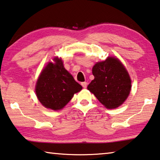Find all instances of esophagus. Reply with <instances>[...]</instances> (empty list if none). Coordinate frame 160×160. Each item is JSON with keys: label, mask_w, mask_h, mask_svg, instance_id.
<instances>
[{"label": "esophagus", "mask_w": 160, "mask_h": 160, "mask_svg": "<svg viewBox=\"0 0 160 160\" xmlns=\"http://www.w3.org/2000/svg\"><path fill=\"white\" fill-rule=\"evenodd\" d=\"M87 85H88V83L86 82H82V83H81V85H82V87L84 88H87Z\"/></svg>", "instance_id": "34e87169"}]
</instances>
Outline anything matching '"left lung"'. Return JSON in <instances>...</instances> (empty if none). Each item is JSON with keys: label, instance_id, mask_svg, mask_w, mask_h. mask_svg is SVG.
Returning <instances> with one entry per match:
<instances>
[{"label": "left lung", "instance_id": "1", "mask_svg": "<svg viewBox=\"0 0 160 160\" xmlns=\"http://www.w3.org/2000/svg\"><path fill=\"white\" fill-rule=\"evenodd\" d=\"M95 79L88 89L108 109L122 105L131 90V80L127 70L118 58H108L92 68Z\"/></svg>", "mask_w": 160, "mask_h": 160}]
</instances>
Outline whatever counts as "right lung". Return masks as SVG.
<instances>
[{"instance_id":"right-lung-1","label":"right lung","mask_w":160,"mask_h":160,"mask_svg":"<svg viewBox=\"0 0 160 160\" xmlns=\"http://www.w3.org/2000/svg\"><path fill=\"white\" fill-rule=\"evenodd\" d=\"M55 63L49 62L42 71L37 81L35 92L42 105L46 108L58 110L70 102L82 86L63 66L61 59L55 58Z\"/></svg>"}]
</instances>
